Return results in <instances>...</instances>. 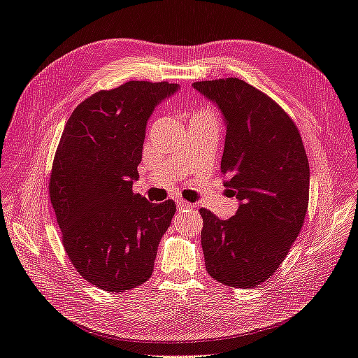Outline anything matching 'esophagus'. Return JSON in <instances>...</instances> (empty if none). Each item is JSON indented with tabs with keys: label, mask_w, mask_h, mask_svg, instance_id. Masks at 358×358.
Segmentation results:
<instances>
[{
	"label": "esophagus",
	"mask_w": 358,
	"mask_h": 358,
	"mask_svg": "<svg viewBox=\"0 0 358 358\" xmlns=\"http://www.w3.org/2000/svg\"><path fill=\"white\" fill-rule=\"evenodd\" d=\"M178 208L180 210H185V209H194V204L188 203V201H183V200H178Z\"/></svg>",
	"instance_id": "1"
}]
</instances>
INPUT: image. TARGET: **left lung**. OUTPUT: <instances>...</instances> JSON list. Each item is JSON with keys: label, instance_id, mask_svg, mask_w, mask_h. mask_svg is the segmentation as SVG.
<instances>
[{"label": "left lung", "instance_id": "8db88e82", "mask_svg": "<svg viewBox=\"0 0 358 358\" xmlns=\"http://www.w3.org/2000/svg\"><path fill=\"white\" fill-rule=\"evenodd\" d=\"M221 110L227 134L225 187L241 201L230 220L200 209L208 273L233 288L263 284L282 264L301 230L309 201V162L296 124L249 83L227 78L194 82Z\"/></svg>", "mask_w": 358, "mask_h": 358}]
</instances>
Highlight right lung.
<instances>
[{"label":"right lung","instance_id":"add662e5","mask_svg":"<svg viewBox=\"0 0 358 358\" xmlns=\"http://www.w3.org/2000/svg\"><path fill=\"white\" fill-rule=\"evenodd\" d=\"M178 83L131 80L73 110L49 180L64 249L80 276L110 292L145 284L176 204L133 192L148 119Z\"/></svg>","mask_w":358,"mask_h":358}]
</instances>
